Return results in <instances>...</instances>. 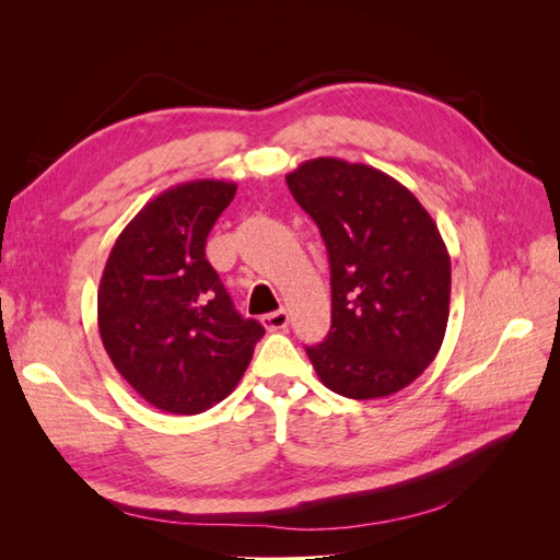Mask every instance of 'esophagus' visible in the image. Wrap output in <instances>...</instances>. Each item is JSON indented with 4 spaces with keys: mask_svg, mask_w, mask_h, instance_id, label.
<instances>
[{
    "mask_svg": "<svg viewBox=\"0 0 560 560\" xmlns=\"http://www.w3.org/2000/svg\"><path fill=\"white\" fill-rule=\"evenodd\" d=\"M261 325L268 329V331H278V329H284L287 325H290V315H287V311H276V313H268L261 317Z\"/></svg>",
    "mask_w": 560,
    "mask_h": 560,
    "instance_id": "esophagus-1",
    "label": "esophagus"
}]
</instances>
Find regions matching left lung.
Masks as SVG:
<instances>
[{
	"instance_id": "left-lung-1",
	"label": "left lung",
	"mask_w": 560,
	"mask_h": 560,
	"mask_svg": "<svg viewBox=\"0 0 560 560\" xmlns=\"http://www.w3.org/2000/svg\"><path fill=\"white\" fill-rule=\"evenodd\" d=\"M327 245L331 329L306 348L319 381L348 399L395 395L442 348L451 257L404 184L364 163L313 159L284 177Z\"/></svg>"
}]
</instances>
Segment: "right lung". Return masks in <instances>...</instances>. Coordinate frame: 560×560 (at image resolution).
<instances>
[{"label":"right lung","mask_w":560,"mask_h":560,"mask_svg":"<svg viewBox=\"0 0 560 560\" xmlns=\"http://www.w3.org/2000/svg\"><path fill=\"white\" fill-rule=\"evenodd\" d=\"M235 184L173 186L118 235L97 290L103 346L128 385L161 411L196 416L233 393L264 336L206 259Z\"/></svg>","instance_id":"obj_1"}]
</instances>
